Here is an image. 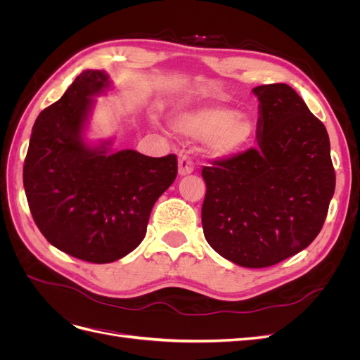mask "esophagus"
I'll list each match as a JSON object with an SVG mask.
<instances>
[{
    "instance_id": "1",
    "label": "esophagus",
    "mask_w": 360,
    "mask_h": 360,
    "mask_svg": "<svg viewBox=\"0 0 360 360\" xmlns=\"http://www.w3.org/2000/svg\"><path fill=\"white\" fill-rule=\"evenodd\" d=\"M191 172H193V162L188 155L181 153L179 158V174L180 176H188Z\"/></svg>"
}]
</instances>
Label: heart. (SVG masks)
I'll return each mask as SVG.
<instances>
[{
  "label": "heart",
  "instance_id": "obj_1",
  "mask_svg": "<svg viewBox=\"0 0 360 360\" xmlns=\"http://www.w3.org/2000/svg\"><path fill=\"white\" fill-rule=\"evenodd\" d=\"M172 129L184 138L209 139V153L230 158L243 150L254 135V126L245 115L224 106H205L181 112Z\"/></svg>",
  "mask_w": 360,
  "mask_h": 360
}]
</instances>
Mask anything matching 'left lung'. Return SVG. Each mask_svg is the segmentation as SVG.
Here are the masks:
<instances>
[{
	"label": "left lung",
	"instance_id": "8db88e82",
	"mask_svg": "<svg viewBox=\"0 0 360 360\" xmlns=\"http://www.w3.org/2000/svg\"><path fill=\"white\" fill-rule=\"evenodd\" d=\"M257 148L202 167L205 240L233 263L261 269L319 236L335 192L329 135L287 84L259 85Z\"/></svg>",
	"mask_w": 360,
	"mask_h": 360
}]
</instances>
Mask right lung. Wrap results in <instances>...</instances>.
I'll return each mask as SVG.
<instances>
[{"label": "right lung", "mask_w": 360, "mask_h": 360, "mask_svg": "<svg viewBox=\"0 0 360 360\" xmlns=\"http://www.w3.org/2000/svg\"><path fill=\"white\" fill-rule=\"evenodd\" d=\"M111 86L102 70H84L43 110L30 138L24 188L46 240L89 263H112L143 242L151 209L177 177V158L90 147L84 129L93 96Z\"/></svg>", "instance_id": "right-lung-1"}]
</instances>
